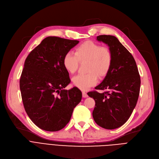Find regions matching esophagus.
I'll return each instance as SVG.
<instances>
[{
  "label": "esophagus",
  "instance_id": "1",
  "mask_svg": "<svg viewBox=\"0 0 159 159\" xmlns=\"http://www.w3.org/2000/svg\"><path fill=\"white\" fill-rule=\"evenodd\" d=\"M82 97L83 98H86L88 97V95L86 92H84V91H82Z\"/></svg>",
  "mask_w": 159,
  "mask_h": 159
}]
</instances>
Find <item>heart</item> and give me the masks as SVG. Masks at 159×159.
I'll return each mask as SVG.
<instances>
[{
  "instance_id": "b5f03b06",
  "label": "heart",
  "mask_w": 159,
  "mask_h": 159,
  "mask_svg": "<svg viewBox=\"0 0 159 159\" xmlns=\"http://www.w3.org/2000/svg\"><path fill=\"white\" fill-rule=\"evenodd\" d=\"M80 62H87L86 74H79L72 79L73 84L82 90H86L96 84L97 75L100 78L106 77L109 73L113 62V55L110 49L101 46L93 41H86L78 46L75 53H66L62 60L66 70L74 73Z\"/></svg>"
}]
</instances>
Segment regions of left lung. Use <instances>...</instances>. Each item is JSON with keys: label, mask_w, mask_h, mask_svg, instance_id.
<instances>
[{"label": "left lung", "mask_w": 159, "mask_h": 159, "mask_svg": "<svg viewBox=\"0 0 159 159\" xmlns=\"http://www.w3.org/2000/svg\"><path fill=\"white\" fill-rule=\"evenodd\" d=\"M97 40L109 46L113 55L111 68L97 91L88 93L95 101L93 111L95 122L103 128H118L129 118L136 106L140 93V78L132 55L118 39L112 35H99Z\"/></svg>", "instance_id": "8db88e82"}]
</instances>
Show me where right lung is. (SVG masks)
<instances>
[{
	"instance_id": "add662e5",
	"label": "right lung",
	"mask_w": 159,
	"mask_h": 159,
	"mask_svg": "<svg viewBox=\"0 0 159 159\" xmlns=\"http://www.w3.org/2000/svg\"><path fill=\"white\" fill-rule=\"evenodd\" d=\"M79 41L48 37L25 61L20 89L25 111L39 128L57 131L64 128L81 101L77 87L64 89L71 80L62 64L64 55Z\"/></svg>"
}]
</instances>
